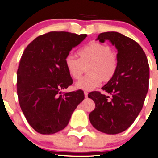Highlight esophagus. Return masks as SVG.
Instances as JSON below:
<instances>
[{"label":"esophagus","instance_id":"1","mask_svg":"<svg viewBox=\"0 0 158 158\" xmlns=\"http://www.w3.org/2000/svg\"><path fill=\"white\" fill-rule=\"evenodd\" d=\"M84 94H85V98H88V92H87V91H85Z\"/></svg>","mask_w":158,"mask_h":158}]
</instances>
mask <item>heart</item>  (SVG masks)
Masks as SVG:
<instances>
[{"label": "heart", "mask_w": 158, "mask_h": 158, "mask_svg": "<svg viewBox=\"0 0 158 158\" xmlns=\"http://www.w3.org/2000/svg\"><path fill=\"white\" fill-rule=\"evenodd\" d=\"M79 58L68 55L65 66L74 79H79L87 68L88 75L76 82V88L91 91L100 85L101 81L107 82L113 78L118 68V58L110 46L92 42L78 52Z\"/></svg>", "instance_id": "1"}]
</instances>
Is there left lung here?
I'll use <instances>...</instances> for the list:
<instances>
[{"label":"left lung","instance_id":"left-lung-1","mask_svg":"<svg viewBox=\"0 0 158 158\" xmlns=\"http://www.w3.org/2000/svg\"><path fill=\"white\" fill-rule=\"evenodd\" d=\"M96 40H108L118 51L115 76L99 91L88 94L95 109L89 114L93 127L102 133L117 134L127 130L143 109L148 90L149 66L146 55L136 41L115 31L101 33Z\"/></svg>","mask_w":158,"mask_h":158}]
</instances>
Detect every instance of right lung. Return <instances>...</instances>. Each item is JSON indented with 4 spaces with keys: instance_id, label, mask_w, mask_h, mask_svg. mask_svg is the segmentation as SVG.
Returning a JSON list of instances; mask_svg holds the SVG:
<instances>
[{
    "instance_id": "1",
    "label": "right lung",
    "mask_w": 158,
    "mask_h": 158,
    "mask_svg": "<svg viewBox=\"0 0 158 158\" xmlns=\"http://www.w3.org/2000/svg\"><path fill=\"white\" fill-rule=\"evenodd\" d=\"M86 37L52 31L34 39L22 54L17 71L19 101L27 122L37 133L53 134L64 129L84 100L82 90L60 94L73 83L66 57Z\"/></svg>"
}]
</instances>
